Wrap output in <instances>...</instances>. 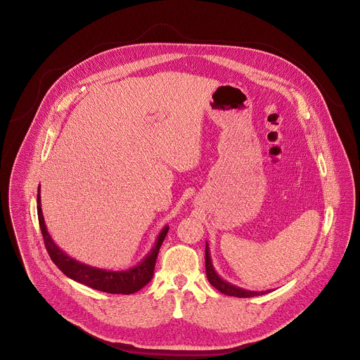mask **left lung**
<instances>
[{
    "mask_svg": "<svg viewBox=\"0 0 360 360\" xmlns=\"http://www.w3.org/2000/svg\"><path fill=\"white\" fill-rule=\"evenodd\" d=\"M205 272H207V278H208L210 283L214 286V288L219 290L221 294L229 295V297L251 298V297H258V295H264V294L269 292V291H259V292L258 291H248V290L240 288V286H236V285L224 281L217 272H215V269L212 266L210 248H208L207 243H205Z\"/></svg>",
    "mask_w": 360,
    "mask_h": 360,
    "instance_id": "8db88e82",
    "label": "left lung"
}]
</instances>
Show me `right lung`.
<instances>
[{
	"label": "right lung",
	"instance_id": "obj_1",
	"mask_svg": "<svg viewBox=\"0 0 360 360\" xmlns=\"http://www.w3.org/2000/svg\"><path fill=\"white\" fill-rule=\"evenodd\" d=\"M37 210H38V220L41 233L44 237V243L46 247V251L53 261V264L70 279H74L79 283H84L89 288L103 291L108 294H124L130 295L141 290L143 286L148 285L150 279L153 278L156 258L159 254V250L167 236L169 226H165L160 234L158 236V240L150 250V252L143 258L137 265L124 269V271H110V269H102L96 266H91L88 264H82L74 258H70L68 254H65L51 238L45 220L42 215L41 208V194L38 188L37 195Z\"/></svg>",
	"mask_w": 360,
	"mask_h": 360
}]
</instances>
